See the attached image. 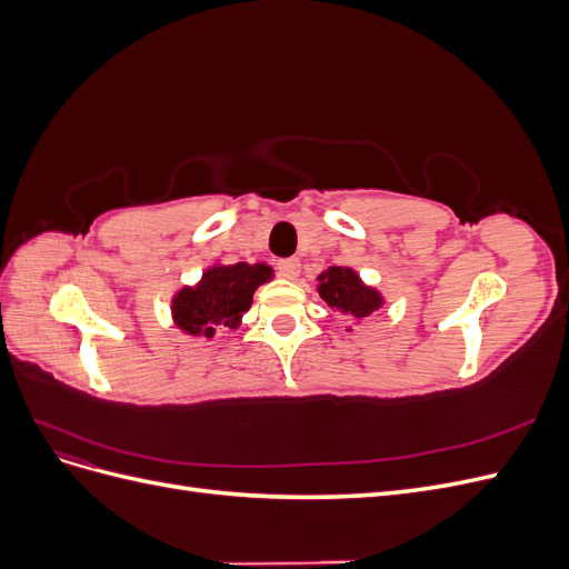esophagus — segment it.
<instances>
[{
    "mask_svg": "<svg viewBox=\"0 0 569 569\" xmlns=\"http://www.w3.org/2000/svg\"><path fill=\"white\" fill-rule=\"evenodd\" d=\"M278 272L282 274L284 280H297L299 272H301V263L299 258H284V261L278 263Z\"/></svg>",
    "mask_w": 569,
    "mask_h": 569,
    "instance_id": "esophagus-1",
    "label": "esophagus"
}]
</instances>
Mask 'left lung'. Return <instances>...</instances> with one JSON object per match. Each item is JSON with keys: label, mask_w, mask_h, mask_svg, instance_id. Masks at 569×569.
Segmentation results:
<instances>
[{"label": "left lung", "mask_w": 569, "mask_h": 569, "mask_svg": "<svg viewBox=\"0 0 569 569\" xmlns=\"http://www.w3.org/2000/svg\"><path fill=\"white\" fill-rule=\"evenodd\" d=\"M316 291L320 299L343 318L363 320L387 303L382 291L363 282V278L347 266H330L318 274ZM347 332H351V327Z\"/></svg>", "instance_id": "8db88e82"}]
</instances>
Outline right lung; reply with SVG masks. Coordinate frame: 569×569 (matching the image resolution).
Instances as JSON below:
<instances>
[{"mask_svg":"<svg viewBox=\"0 0 569 569\" xmlns=\"http://www.w3.org/2000/svg\"><path fill=\"white\" fill-rule=\"evenodd\" d=\"M268 263H220L206 268L197 284L180 287L170 299V318L189 337L213 339L234 330L251 308L253 291L272 280Z\"/></svg>","mask_w":569,"mask_h":569,"instance_id":"obj_1","label":"right lung"}]
</instances>
